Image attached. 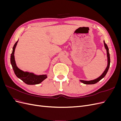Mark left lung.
Segmentation results:
<instances>
[{
	"instance_id": "8db88e82",
	"label": "left lung",
	"mask_w": 121,
	"mask_h": 121,
	"mask_svg": "<svg viewBox=\"0 0 121 121\" xmlns=\"http://www.w3.org/2000/svg\"><path fill=\"white\" fill-rule=\"evenodd\" d=\"M104 46H105V49H107V56H108V66L106 68V69H105V71H104V72L103 73V74H102L99 77H98V78L93 80H91V81H84V80H80V81L81 82H82L84 84H95L96 83H97L98 81H99L100 80H101L102 78L104 77V76L107 74V73L108 70V69L109 68V65H110V56H109V53L108 52V47L107 45V44H106L104 41Z\"/></svg>"
}]
</instances>
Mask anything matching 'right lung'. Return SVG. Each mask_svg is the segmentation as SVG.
<instances>
[{"label":"right lung","mask_w":121,"mask_h":121,"mask_svg":"<svg viewBox=\"0 0 121 121\" xmlns=\"http://www.w3.org/2000/svg\"><path fill=\"white\" fill-rule=\"evenodd\" d=\"M18 40L14 44L13 48V52L11 54L10 56V63L12 64L14 74L17 78L22 80L24 82L28 84V85H35V84L40 83L47 78L46 75H34L33 73L24 72L17 67L15 60H14V53Z\"/></svg>","instance_id":"1"}]
</instances>
